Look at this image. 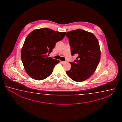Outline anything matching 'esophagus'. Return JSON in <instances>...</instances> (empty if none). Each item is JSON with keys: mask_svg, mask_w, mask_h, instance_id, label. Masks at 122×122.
<instances>
[{"mask_svg": "<svg viewBox=\"0 0 122 122\" xmlns=\"http://www.w3.org/2000/svg\"><path fill=\"white\" fill-rule=\"evenodd\" d=\"M61 62L62 63V64H64V63H65L66 62V61H61Z\"/></svg>", "mask_w": 122, "mask_h": 122, "instance_id": "1", "label": "esophagus"}]
</instances>
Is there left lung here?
<instances>
[{"label": "left lung", "instance_id": "8db88e82", "mask_svg": "<svg viewBox=\"0 0 122 122\" xmlns=\"http://www.w3.org/2000/svg\"><path fill=\"white\" fill-rule=\"evenodd\" d=\"M72 56L77 55L74 62H69L71 69L66 74L72 80L81 82L87 80L95 72L100 60L99 43L93 33L82 29L66 33Z\"/></svg>", "mask_w": 122, "mask_h": 122}]
</instances>
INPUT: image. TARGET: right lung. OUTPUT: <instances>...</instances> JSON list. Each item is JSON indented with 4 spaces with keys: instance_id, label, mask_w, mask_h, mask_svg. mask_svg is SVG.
<instances>
[{
    "instance_id": "add662e5",
    "label": "right lung",
    "mask_w": 122,
    "mask_h": 122,
    "mask_svg": "<svg viewBox=\"0 0 122 122\" xmlns=\"http://www.w3.org/2000/svg\"><path fill=\"white\" fill-rule=\"evenodd\" d=\"M66 34L43 28L34 30L27 36L21 57L26 72L32 79L43 80L52 74L54 67L60 61L48 56Z\"/></svg>"
}]
</instances>
